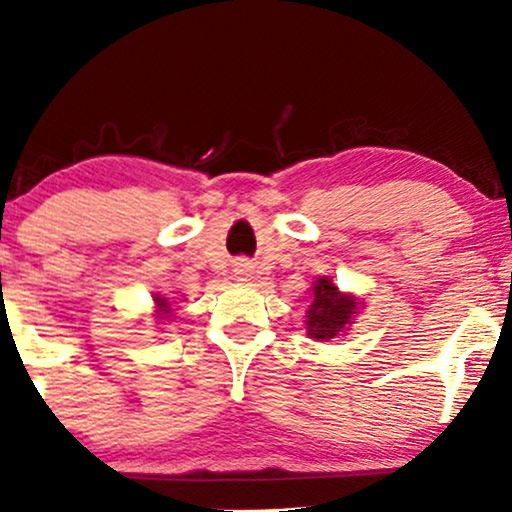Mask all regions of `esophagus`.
<instances>
[{
  "label": "esophagus",
  "instance_id": "34e87169",
  "mask_svg": "<svg viewBox=\"0 0 512 512\" xmlns=\"http://www.w3.org/2000/svg\"><path fill=\"white\" fill-rule=\"evenodd\" d=\"M243 267H245V264H243ZM240 274H243V269H240Z\"/></svg>",
  "mask_w": 512,
  "mask_h": 512
}]
</instances>
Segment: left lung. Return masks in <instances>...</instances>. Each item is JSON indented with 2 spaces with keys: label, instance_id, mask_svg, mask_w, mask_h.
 Wrapping results in <instances>:
<instances>
[{
  "label": "left lung",
  "instance_id": "1",
  "mask_svg": "<svg viewBox=\"0 0 512 512\" xmlns=\"http://www.w3.org/2000/svg\"><path fill=\"white\" fill-rule=\"evenodd\" d=\"M313 291V303L308 305V315H305L308 317V320H305L308 334L313 339L337 337L356 313V298L339 293L337 286H334L330 279H325V276L317 279Z\"/></svg>",
  "mask_w": 512,
  "mask_h": 512
}]
</instances>
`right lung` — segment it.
Instances as JSON below:
<instances>
[{
	"instance_id": "obj_1",
	"label": "right lung",
	"mask_w": 512,
	"mask_h": 512,
	"mask_svg": "<svg viewBox=\"0 0 512 512\" xmlns=\"http://www.w3.org/2000/svg\"><path fill=\"white\" fill-rule=\"evenodd\" d=\"M156 303H158V308H161V315H168V313H170V305H168L166 298L158 296V298H156Z\"/></svg>"
}]
</instances>
